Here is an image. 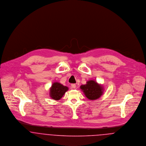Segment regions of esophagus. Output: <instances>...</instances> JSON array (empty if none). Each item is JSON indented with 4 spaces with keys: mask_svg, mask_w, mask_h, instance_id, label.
I'll list each match as a JSON object with an SVG mask.
<instances>
[{
    "mask_svg": "<svg viewBox=\"0 0 146 146\" xmlns=\"http://www.w3.org/2000/svg\"><path fill=\"white\" fill-rule=\"evenodd\" d=\"M71 88H73V89H75L76 88V84H71Z\"/></svg>",
    "mask_w": 146,
    "mask_h": 146,
    "instance_id": "1",
    "label": "esophagus"
}]
</instances>
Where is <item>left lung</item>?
Wrapping results in <instances>:
<instances>
[{
	"label": "left lung",
	"mask_w": 146,
	"mask_h": 146,
	"mask_svg": "<svg viewBox=\"0 0 146 146\" xmlns=\"http://www.w3.org/2000/svg\"><path fill=\"white\" fill-rule=\"evenodd\" d=\"M80 89L87 98L90 100H97L103 94V85L97 83L94 80H89L85 85H82Z\"/></svg>",
	"instance_id": "obj_1"
}]
</instances>
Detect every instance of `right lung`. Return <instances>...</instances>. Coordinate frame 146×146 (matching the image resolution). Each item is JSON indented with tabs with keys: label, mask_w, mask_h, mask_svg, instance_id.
Here are the masks:
<instances>
[{
	"label": "right lung",
	"mask_w": 146,
	"mask_h": 146,
	"mask_svg": "<svg viewBox=\"0 0 146 146\" xmlns=\"http://www.w3.org/2000/svg\"><path fill=\"white\" fill-rule=\"evenodd\" d=\"M68 90V87L63 85L60 83L55 82L52 84L50 88V97L54 100L58 101L60 100Z\"/></svg>",
	"instance_id": "right-lung-1"
}]
</instances>
